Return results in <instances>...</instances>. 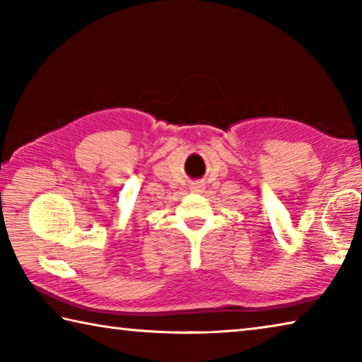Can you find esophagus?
<instances>
[{"mask_svg":"<svg viewBox=\"0 0 362 362\" xmlns=\"http://www.w3.org/2000/svg\"><path fill=\"white\" fill-rule=\"evenodd\" d=\"M201 189H203V183L201 182L192 183V192H201Z\"/></svg>","mask_w":362,"mask_h":362,"instance_id":"1","label":"esophagus"}]
</instances>
